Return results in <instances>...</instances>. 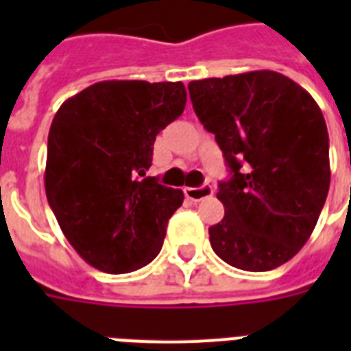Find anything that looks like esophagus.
I'll use <instances>...</instances> for the list:
<instances>
[{
    "label": "esophagus",
    "mask_w": 351,
    "mask_h": 351,
    "mask_svg": "<svg viewBox=\"0 0 351 351\" xmlns=\"http://www.w3.org/2000/svg\"><path fill=\"white\" fill-rule=\"evenodd\" d=\"M186 193V197L193 202H198V200H204V198H209L213 195V187L209 186V184H204L200 187H186L184 189Z\"/></svg>",
    "instance_id": "34e87169"
}]
</instances>
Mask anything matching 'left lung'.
<instances>
[{
	"label": "left lung",
	"instance_id": "1",
	"mask_svg": "<svg viewBox=\"0 0 351 351\" xmlns=\"http://www.w3.org/2000/svg\"><path fill=\"white\" fill-rule=\"evenodd\" d=\"M198 120L224 153V219L209 242L230 266L269 271L308 242L330 189V143L317 101L275 71L187 85Z\"/></svg>",
	"mask_w": 351,
	"mask_h": 351
}]
</instances>
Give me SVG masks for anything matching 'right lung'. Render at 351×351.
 Listing matches in <instances>:
<instances>
[{"label":"right lung","instance_id":"obj_1","mask_svg":"<svg viewBox=\"0 0 351 351\" xmlns=\"http://www.w3.org/2000/svg\"><path fill=\"white\" fill-rule=\"evenodd\" d=\"M182 82H98L58 109L49 131L45 193L76 253L96 269L129 273L162 250L184 202L145 176L162 129L180 117Z\"/></svg>","mask_w":351,"mask_h":351}]
</instances>
